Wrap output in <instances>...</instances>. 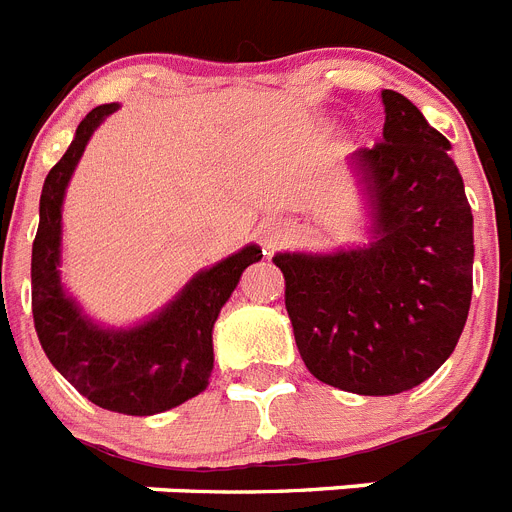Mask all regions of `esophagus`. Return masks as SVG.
I'll return each mask as SVG.
<instances>
[{
	"mask_svg": "<svg viewBox=\"0 0 512 512\" xmlns=\"http://www.w3.org/2000/svg\"><path fill=\"white\" fill-rule=\"evenodd\" d=\"M265 244H268V247H276L278 234H265Z\"/></svg>",
	"mask_w": 512,
	"mask_h": 512,
	"instance_id": "obj_1",
	"label": "esophagus"
}]
</instances>
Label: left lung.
Wrapping results in <instances>:
<instances>
[{
  "instance_id": "8db88e82",
  "label": "left lung",
  "mask_w": 512,
  "mask_h": 512,
  "mask_svg": "<svg viewBox=\"0 0 512 512\" xmlns=\"http://www.w3.org/2000/svg\"><path fill=\"white\" fill-rule=\"evenodd\" d=\"M385 127L351 166L372 208V242L333 255L278 252L296 349L325 385L395 395L453 354L474 289V216L448 137L395 90Z\"/></svg>"
}]
</instances>
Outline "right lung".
I'll return each mask as SVG.
<instances>
[{
    "instance_id": "1",
    "label": "right lung",
    "mask_w": 512,
    "mask_h": 512,
    "mask_svg": "<svg viewBox=\"0 0 512 512\" xmlns=\"http://www.w3.org/2000/svg\"><path fill=\"white\" fill-rule=\"evenodd\" d=\"M117 109V103H103L90 111L77 124L67 153L46 176L30 260L33 322L49 362L77 393L106 411L150 416L174 409L208 388L218 312L229 302L244 268L257 263L263 252L257 244H247L213 268L200 270L143 325L106 330L90 322L64 294L59 278L62 203L90 135Z\"/></svg>"
}]
</instances>
